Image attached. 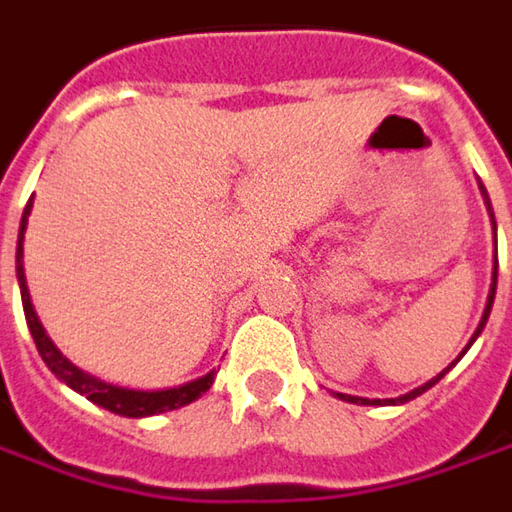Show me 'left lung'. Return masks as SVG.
Segmentation results:
<instances>
[{
	"label": "left lung",
	"mask_w": 512,
	"mask_h": 512,
	"mask_svg": "<svg viewBox=\"0 0 512 512\" xmlns=\"http://www.w3.org/2000/svg\"><path fill=\"white\" fill-rule=\"evenodd\" d=\"M479 188H482V197H485V205H488L490 222H493V236H496V219H493V208H490L488 191H485V185H482V183H479ZM496 279H499V259H496V253H493V281H490L488 304H485V312H482V321H479V327H476V332H473V335H471V341H468V346L462 349V355H465V352L471 349L473 341H476V338L482 335V329H485V324H488L490 307H493V296H496ZM462 355H459V358H462ZM459 358H456V360H459ZM456 360H454V363H451V366H448V369H442L440 375L431 377L428 383H423L420 389H414V392L403 394V397H392V400H383V403H380V400H369V397H352V394H341V392H338V397H341V400H346V403H358V406H397V403H408V400H414V397H420V394H423V392H428L431 386H437V383H440L442 377H445V375H448V372H451V369H454Z\"/></svg>",
	"instance_id": "1"
}]
</instances>
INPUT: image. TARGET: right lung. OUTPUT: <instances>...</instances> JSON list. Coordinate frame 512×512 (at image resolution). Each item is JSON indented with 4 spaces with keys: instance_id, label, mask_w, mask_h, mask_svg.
<instances>
[{
    "instance_id": "add662e5",
    "label": "right lung",
    "mask_w": 512,
    "mask_h": 512,
    "mask_svg": "<svg viewBox=\"0 0 512 512\" xmlns=\"http://www.w3.org/2000/svg\"><path fill=\"white\" fill-rule=\"evenodd\" d=\"M30 208H33V200L24 205L22 225H19V242H16V279H19V290H22V307L24 318H27V327H30V335L36 341V349H39L41 360L47 363V369L61 380L67 383L72 392L84 394L87 400H92L95 406L106 408L112 414H120V417H152V414H163V411H174V408L188 406L194 403L197 397L208 392L214 386L216 372H208L205 377H197L185 386H177V389H160V392H140V389H123V386H112V383H104L101 377L89 375L84 369H78L75 363L64 358L56 349V344L47 338V332L41 327L39 315L33 310V301H30V290H27V281H24V231H27V216H30Z\"/></svg>"
}]
</instances>
